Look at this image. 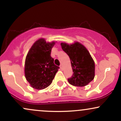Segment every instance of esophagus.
<instances>
[{
	"label": "esophagus",
	"mask_w": 121,
	"mask_h": 121,
	"mask_svg": "<svg viewBox=\"0 0 121 121\" xmlns=\"http://www.w3.org/2000/svg\"><path fill=\"white\" fill-rule=\"evenodd\" d=\"M60 69H61V70H62V69H63V66H62V64H61L60 65Z\"/></svg>",
	"instance_id": "esophagus-1"
}]
</instances>
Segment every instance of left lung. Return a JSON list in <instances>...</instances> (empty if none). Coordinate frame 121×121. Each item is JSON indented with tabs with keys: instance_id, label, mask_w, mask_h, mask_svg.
Segmentation results:
<instances>
[{
	"instance_id": "1",
	"label": "left lung",
	"mask_w": 121,
	"mask_h": 121,
	"mask_svg": "<svg viewBox=\"0 0 121 121\" xmlns=\"http://www.w3.org/2000/svg\"><path fill=\"white\" fill-rule=\"evenodd\" d=\"M61 46L71 62L73 73L68 79L69 84L81 87L91 82L94 77L95 64L86 48L78 42L71 45L61 43Z\"/></svg>"
}]
</instances>
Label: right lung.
Returning a JSON list of instances; mask_svg holds the SVG:
<instances>
[{
    "mask_svg": "<svg viewBox=\"0 0 121 121\" xmlns=\"http://www.w3.org/2000/svg\"><path fill=\"white\" fill-rule=\"evenodd\" d=\"M55 43L40 39L34 43L26 56L25 76L35 89L41 90L49 86L60 68L51 56Z\"/></svg>",
    "mask_w": 121,
    "mask_h": 121,
    "instance_id": "obj_1",
    "label": "right lung"
}]
</instances>
